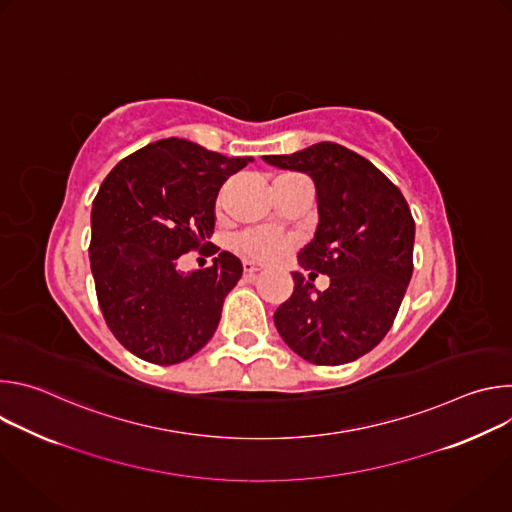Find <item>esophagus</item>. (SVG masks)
<instances>
[{
    "instance_id": "obj_1",
    "label": "esophagus",
    "mask_w": 512,
    "mask_h": 512,
    "mask_svg": "<svg viewBox=\"0 0 512 512\" xmlns=\"http://www.w3.org/2000/svg\"><path fill=\"white\" fill-rule=\"evenodd\" d=\"M259 271H261V267H259L257 263H253V261H243V273H245V277H255Z\"/></svg>"
}]
</instances>
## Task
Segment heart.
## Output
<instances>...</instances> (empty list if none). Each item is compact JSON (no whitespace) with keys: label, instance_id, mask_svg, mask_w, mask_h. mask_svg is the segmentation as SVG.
I'll return each instance as SVG.
<instances>
[{"label":"heart","instance_id":"b5f03b06","mask_svg":"<svg viewBox=\"0 0 512 512\" xmlns=\"http://www.w3.org/2000/svg\"><path fill=\"white\" fill-rule=\"evenodd\" d=\"M281 178H291V174H285ZM294 247H296L294 235L275 231L271 227H251L233 239V249L245 259L257 261V263L281 261Z\"/></svg>","mask_w":512,"mask_h":512}]
</instances>
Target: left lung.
<instances>
[{"instance_id":"1","label":"left lung","mask_w":512,"mask_h":512,"mask_svg":"<svg viewBox=\"0 0 512 512\" xmlns=\"http://www.w3.org/2000/svg\"><path fill=\"white\" fill-rule=\"evenodd\" d=\"M263 160L312 176L320 216L298 255L310 275L291 273L294 294L275 310V328L308 362H352L385 338L407 291L415 241L409 204L367 158L332 141ZM318 272L331 277L324 292L311 283Z\"/></svg>"}]
</instances>
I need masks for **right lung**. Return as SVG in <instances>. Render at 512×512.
<instances>
[{
  "mask_svg": "<svg viewBox=\"0 0 512 512\" xmlns=\"http://www.w3.org/2000/svg\"><path fill=\"white\" fill-rule=\"evenodd\" d=\"M249 162L168 137L103 180L91 210V271L109 330L137 358L176 364L212 338L243 265L229 251L190 273L176 263L204 249L218 190Z\"/></svg>",
  "mask_w": 512,
  "mask_h": 512,
  "instance_id": "right-lung-1",
  "label": "right lung"
}]
</instances>
